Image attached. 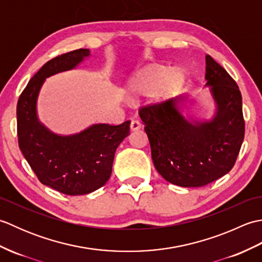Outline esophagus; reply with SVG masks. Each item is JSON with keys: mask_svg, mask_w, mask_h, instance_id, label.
Instances as JSON below:
<instances>
[{"mask_svg": "<svg viewBox=\"0 0 262 262\" xmlns=\"http://www.w3.org/2000/svg\"><path fill=\"white\" fill-rule=\"evenodd\" d=\"M141 128V122L138 120H132L130 122V130H138Z\"/></svg>", "mask_w": 262, "mask_h": 262, "instance_id": "1", "label": "esophagus"}]
</instances>
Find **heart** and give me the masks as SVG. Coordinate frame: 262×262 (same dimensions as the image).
Returning <instances> with one entry per match:
<instances>
[{
  "instance_id": "obj_1",
  "label": "heart",
  "mask_w": 262,
  "mask_h": 262,
  "mask_svg": "<svg viewBox=\"0 0 262 262\" xmlns=\"http://www.w3.org/2000/svg\"><path fill=\"white\" fill-rule=\"evenodd\" d=\"M181 71L170 72L165 69L148 70L135 75L129 82V91L133 97H148L157 94L164 98L173 94L182 84Z\"/></svg>"
}]
</instances>
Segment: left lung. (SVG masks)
Wrapping results in <instances>:
<instances>
[{
	"label": "left lung",
	"mask_w": 262,
	"mask_h": 262,
	"mask_svg": "<svg viewBox=\"0 0 262 262\" xmlns=\"http://www.w3.org/2000/svg\"><path fill=\"white\" fill-rule=\"evenodd\" d=\"M205 80L215 110L191 114L189 94L140 110L155 169L180 187H203L229 173L244 138L242 96L230 74L206 55Z\"/></svg>",
	"instance_id": "8db88e82"
}]
</instances>
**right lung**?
Segmentation results:
<instances>
[{"mask_svg": "<svg viewBox=\"0 0 262 262\" xmlns=\"http://www.w3.org/2000/svg\"><path fill=\"white\" fill-rule=\"evenodd\" d=\"M91 56L76 49L49 60L28 83L16 105L19 147L42 185L70 196L90 193L109 180L117 147L129 135L130 121L93 124L76 134L60 135L39 120L37 102L46 79L76 69Z\"/></svg>", "mask_w": 262, "mask_h": 262, "instance_id": "obj_1", "label": "right lung"}]
</instances>
